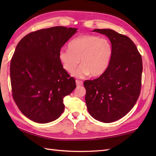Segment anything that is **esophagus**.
<instances>
[{
    "mask_svg": "<svg viewBox=\"0 0 156 156\" xmlns=\"http://www.w3.org/2000/svg\"><path fill=\"white\" fill-rule=\"evenodd\" d=\"M76 86H78V87H80V86L83 85V82H82V80H76Z\"/></svg>",
    "mask_w": 156,
    "mask_h": 156,
    "instance_id": "1",
    "label": "esophagus"
}]
</instances>
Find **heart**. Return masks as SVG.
<instances>
[{"instance_id":"obj_1","label":"heart","mask_w":156,"mask_h":156,"mask_svg":"<svg viewBox=\"0 0 156 156\" xmlns=\"http://www.w3.org/2000/svg\"><path fill=\"white\" fill-rule=\"evenodd\" d=\"M113 49L107 38L94 35H86L75 38L68 45V49L62 48L59 59L62 67L68 73H73L80 63L82 65L74 76L82 78L90 74L97 77L107 70L112 59Z\"/></svg>"}]
</instances>
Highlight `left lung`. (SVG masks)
Returning a JSON list of instances; mask_svg holds the SVG:
<instances>
[{"label": "left lung", "instance_id": "1", "mask_svg": "<svg viewBox=\"0 0 156 156\" xmlns=\"http://www.w3.org/2000/svg\"><path fill=\"white\" fill-rule=\"evenodd\" d=\"M110 39L112 59L103 74L85 80V101L89 113L97 120L111 122L130 111L140 97L143 64L131 39L112 29H94Z\"/></svg>", "mask_w": 156, "mask_h": 156}]
</instances>
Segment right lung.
I'll list each match as a JSON object with an SVG mask.
<instances>
[{"label":"right lung","instance_id":"add662e5","mask_svg":"<svg viewBox=\"0 0 156 156\" xmlns=\"http://www.w3.org/2000/svg\"><path fill=\"white\" fill-rule=\"evenodd\" d=\"M76 31L62 26L43 29L25 35L16 45L10 66L12 95L33 121L46 123L59 118L64 98L76 87L59 59L61 48Z\"/></svg>","mask_w":156,"mask_h":156}]
</instances>
